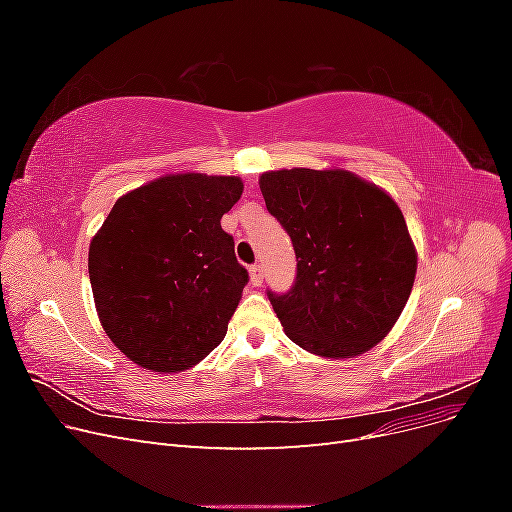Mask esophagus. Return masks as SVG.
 Wrapping results in <instances>:
<instances>
[{
    "instance_id": "esophagus-1",
    "label": "esophagus",
    "mask_w": 512,
    "mask_h": 512,
    "mask_svg": "<svg viewBox=\"0 0 512 512\" xmlns=\"http://www.w3.org/2000/svg\"><path fill=\"white\" fill-rule=\"evenodd\" d=\"M250 280L254 286H260L262 280H265V269H262L260 262H256V265L250 267Z\"/></svg>"
}]
</instances>
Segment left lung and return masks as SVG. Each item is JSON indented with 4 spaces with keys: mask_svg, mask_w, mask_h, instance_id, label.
I'll return each instance as SVG.
<instances>
[{
    "mask_svg": "<svg viewBox=\"0 0 512 512\" xmlns=\"http://www.w3.org/2000/svg\"><path fill=\"white\" fill-rule=\"evenodd\" d=\"M260 192L297 254L292 288L267 292L286 335L329 359L382 342L416 275V250L395 200L342 168L271 170L260 177Z\"/></svg>",
    "mask_w": 512,
    "mask_h": 512,
    "instance_id": "obj_1",
    "label": "left lung"
}]
</instances>
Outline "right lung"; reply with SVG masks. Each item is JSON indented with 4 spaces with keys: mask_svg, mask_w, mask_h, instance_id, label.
Listing matches in <instances>:
<instances>
[{
    "mask_svg": "<svg viewBox=\"0 0 512 512\" xmlns=\"http://www.w3.org/2000/svg\"><path fill=\"white\" fill-rule=\"evenodd\" d=\"M239 177L166 175L123 194L89 245L102 327L130 361L183 371L222 344L250 280L222 215Z\"/></svg>",
    "mask_w": 512,
    "mask_h": 512,
    "instance_id": "right-lung-1",
    "label": "right lung"
}]
</instances>
